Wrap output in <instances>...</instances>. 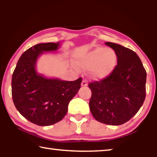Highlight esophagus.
Segmentation results:
<instances>
[{"mask_svg": "<svg viewBox=\"0 0 157 157\" xmlns=\"http://www.w3.org/2000/svg\"><path fill=\"white\" fill-rule=\"evenodd\" d=\"M82 86H87V85H88V82L86 80V79H83L82 82Z\"/></svg>", "mask_w": 157, "mask_h": 157, "instance_id": "esophagus-1", "label": "esophagus"}]
</instances>
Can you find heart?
<instances>
[{
    "mask_svg": "<svg viewBox=\"0 0 157 157\" xmlns=\"http://www.w3.org/2000/svg\"><path fill=\"white\" fill-rule=\"evenodd\" d=\"M78 63L82 68L94 67L92 75L102 79L109 75L116 67L117 55L113 50L98 47L81 58Z\"/></svg>",
    "mask_w": 157,
    "mask_h": 157,
    "instance_id": "heart-1",
    "label": "heart"
}]
</instances>
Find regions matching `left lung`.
Instances as JSON below:
<instances>
[{"mask_svg": "<svg viewBox=\"0 0 157 157\" xmlns=\"http://www.w3.org/2000/svg\"><path fill=\"white\" fill-rule=\"evenodd\" d=\"M117 62L112 72L100 81L90 82L89 107L100 123L120 125L129 121L143 105L146 95V71L139 57L131 49L111 42Z\"/></svg>", "mask_w": 157, "mask_h": 157, "instance_id": "8db88e82", "label": "left lung"}]
</instances>
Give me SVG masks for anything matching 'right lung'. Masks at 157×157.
<instances>
[{
    "label": "right lung",
    "instance_id": "obj_1",
    "mask_svg": "<svg viewBox=\"0 0 157 157\" xmlns=\"http://www.w3.org/2000/svg\"><path fill=\"white\" fill-rule=\"evenodd\" d=\"M59 43L39 44L30 48L18 59L12 78V95L17 109L39 126L62 120L68 105L80 89L82 78L75 81L48 79L37 74L36 59L44 52L56 50Z\"/></svg>",
    "mask_w": 157,
    "mask_h": 157
}]
</instances>
